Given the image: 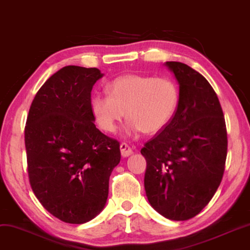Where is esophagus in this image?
<instances>
[{
	"mask_svg": "<svg viewBox=\"0 0 250 250\" xmlns=\"http://www.w3.org/2000/svg\"><path fill=\"white\" fill-rule=\"evenodd\" d=\"M120 150H121V156L122 157H129L130 156V154H132V150H131V147L129 146L128 144H125V143H122L121 145H120Z\"/></svg>",
	"mask_w": 250,
	"mask_h": 250,
	"instance_id": "1",
	"label": "esophagus"
}]
</instances>
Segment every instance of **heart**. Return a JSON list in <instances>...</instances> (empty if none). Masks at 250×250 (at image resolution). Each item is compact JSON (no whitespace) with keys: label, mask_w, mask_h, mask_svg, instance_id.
I'll return each instance as SVG.
<instances>
[{"label":"heart","mask_w":250,"mask_h":250,"mask_svg":"<svg viewBox=\"0 0 250 250\" xmlns=\"http://www.w3.org/2000/svg\"><path fill=\"white\" fill-rule=\"evenodd\" d=\"M106 91L108 94L92 96L90 108L98 127L108 134L115 132L125 115L129 119L125 127L127 137L141 131L156 134L168 125L179 106V86L166 77L119 76L106 85Z\"/></svg>","instance_id":"obj_1"}]
</instances>
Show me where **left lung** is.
Here are the masks:
<instances>
[{"label":"left lung","instance_id":"8db88e82","mask_svg":"<svg viewBox=\"0 0 250 250\" xmlns=\"http://www.w3.org/2000/svg\"><path fill=\"white\" fill-rule=\"evenodd\" d=\"M179 85L170 122L141 150L144 188L151 207L167 219L188 220L219 187L227 154L225 119L209 82L181 62H166Z\"/></svg>","mask_w":250,"mask_h":250}]
</instances>
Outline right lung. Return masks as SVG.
I'll return each mask as SVG.
<instances>
[{"label":"right lung","mask_w":250,"mask_h":250,"mask_svg":"<svg viewBox=\"0 0 250 250\" xmlns=\"http://www.w3.org/2000/svg\"><path fill=\"white\" fill-rule=\"evenodd\" d=\"M97 68L67 65L34 97L25 127L28 176L42 207L69 224L96 218L108 197L109 176L121 159L118 141L94 125L91 91Z\"/></svg>","instance_id":"right-lung-1"}]
</instances>
